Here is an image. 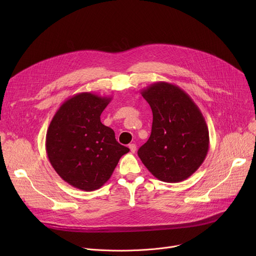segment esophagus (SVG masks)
I'll list each match as a JSON object with an SVG mask.
<instances>
[{"label": "esophagus", "mask_w": 256, "mask_h": 256, "mask_svg": "<svg viewBox=\"0 0 256 256\" xmlns=\"http://www.w3.org/2000/svg\"><path fill=\"white\" fill-rule=\"evenodd\" d=\"M128 147H130V152H136V150H137V146H136V144H134V143L130 144V145H128Z\"/></svg>", "instance_id": "1"}]
</instances>
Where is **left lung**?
Returning <instances> with one entry per match:
<instances>
[{"instance_id":"left-lung-1","label":"left lung","mask_w":256,"mask_h":256,"mask_svg":"<svg viewBox=\"0 0 256 256\" xmlns=\"http://www.w3.org/2000/svg\"><path fill=\"white\" fill-rule=\"evenodd\" d=\"M152 111L150 139L138 156L158 180L180 182L204 163L210 148L206 119L188 93L178 86L156 82L141 90Z\"/></svg>"}]
</instances>
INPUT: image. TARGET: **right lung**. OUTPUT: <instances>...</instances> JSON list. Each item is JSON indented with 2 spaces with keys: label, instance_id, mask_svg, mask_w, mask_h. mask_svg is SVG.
<instances>
[{
  "label": "right lung",
  "instance_id": "obj_1",
  "mask_svg": "<svg viewBox=\"0 0 256 256\" xmlns=\"http://www.w3.org/2000/svg\"><path fill=\"white\" fill-rule=\"evenodd\" d=\"M111 100L91 92L78 93L60 106L48 126L46 150L50 163L76 189H100L111 178L120 158L130 152L100 121Z\"/></svg>",
  "mask_w": 256,
  "mask_h": 256
}]
</instances>
